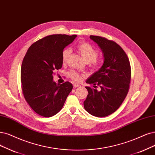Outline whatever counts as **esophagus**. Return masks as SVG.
Returning a JSON list of instances; mask_svg holds the SVG:
<instances>
[{"instance_id":"esophagus-1","label":"esophagus","mask_w":155,"mask_h":155,"mask_svg":"<svg viewBox=\"0 0 155 155\" xmlns=\"http://www.w3.org/2000/svg\"><path fill=\"white\" fill-rule=\"evenodd\" d=\"M81 85H80L79 84H73V87H80Z\"/></svg>"}]
</instances>
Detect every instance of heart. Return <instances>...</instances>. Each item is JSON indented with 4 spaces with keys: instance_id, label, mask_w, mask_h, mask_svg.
Instances as JSON below:
<instances>
[{
    "instance_id": "obj_1",
    "label": "heart",
    "mask_w": 155,
    "mask_h": 155,
    "mask_svg": "<svg viewBox=\"0 0 155 155\" xmlns=\"http://www.w3.org/2000/svg\"><path fill=\"white\" fill-rule=\"evenodd\" d=\"M77 49L85 61L91 62L94 67L100 66V61L96 59V57L98 55V51L92 45L87 43L81 42L77 45ZM70 54V49L66 48L63 50L62 54V60L63 62L65 63L67 62ZM70 77L74 81L80 82L82 80L84 75L74 71H71L70 73Z\"/></svg>"
}]
</instances>
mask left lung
Masks as SVG:
<instances>
[{
	"mask_svg": "<svg viewBox=\"0 0 155 155\" xmlns=\"http://www.w3.org/2000/svg\"><path fill=\"white\" fill-rule=\"evenodd\" d=\"M101 50L104 64L87 78L93 87H85L88 94L84 101L87 112L96 117H105L115 112L121 105L129 90L131 67L128 56L116 42L105 38L90 36ZM101 87L100 91L97 85Z\"/></svg>",
	"mask_w": 155,
	"mask_h": 155,
	"instance_id": "1",
	"label": "left lung"
}]
</instances>
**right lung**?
<instances>
[{
  "label": "right lung",
  "mask_w": 155,
  "mask_h": 155,
  "mask_svg": "<svg viewBox=\"0 0 155 155\" xmlns=\"http://www.w3.org/2000/svg\"><path fill=\"white\" fill-rule=\"evenodd\" d=\"M77 35L53 34L33 43L23 60L21 82L24 98L39 115L49 117L58 113L73 89L66 82L57 84L53 74L62 66V54Z\"/></svg>",
  "instance_id": "add662e5"
}]
</instances>
